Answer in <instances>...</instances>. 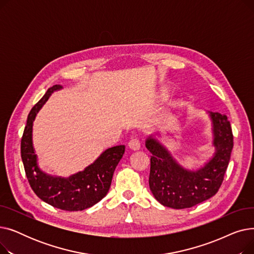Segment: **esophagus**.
<instances>
[{"label":"esophagus","instance_id":"obj_1","mask_svg":"<svg viewBox=\"0 0 254 254\" xmlns=\"http://www.w3.org/2000/svg\"><path fill=\"white\" fill-rule=\"evenodd\" d=\"M140 146V141L137 138H131L128 142V147L131 150H139Z\"/></svg>","mask_w":254,"mask_h":254}]
</instances>
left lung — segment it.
Here are the masks:
<instances>
[{
  "label": "left lung",
  "mask_w": 254,
  "mask_h": 254,
  "mask_svg": "<svg viewBox=\"0 0 254 254\" xmlns=\"http://www.w3.org/2000/svg\"><path fill=\"white\" fill-rule=\"evenodd\" d=\"M216 152L198 171L184 170L155 139L146 140L150 155L149 188L162 205L174 209L193 207L214 195L224 178L234 146V136L228 117L210 112Z\"/></svg>",
  "instance_id": "left-lung-1"
}]
</instances>
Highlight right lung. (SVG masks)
I'll list each match as a JSON object with an SVG mask.
<instances>
[{
	"label": "right lung",
	"mask_w": 254,
	"mask_h": 254,
	"mask_svg": "<svg viewBox=\"0 0 254 254\" xmlns=\"http://www.w3.org/2000/svg\"><path fill=\"white\" fill-rule=\"evenodd\" d=\"M61 87L53 85L48 88L29 113L21 138V158L31 188L42 201L64 211H82L100 202L108 192L113 173L125 153L126 146L118 145L108 148L84 171L69 178L52 177L40 170L32 142L33 122L51 93Z\"/></svg>",
	"instance_id": "1"
}]
</instances>
